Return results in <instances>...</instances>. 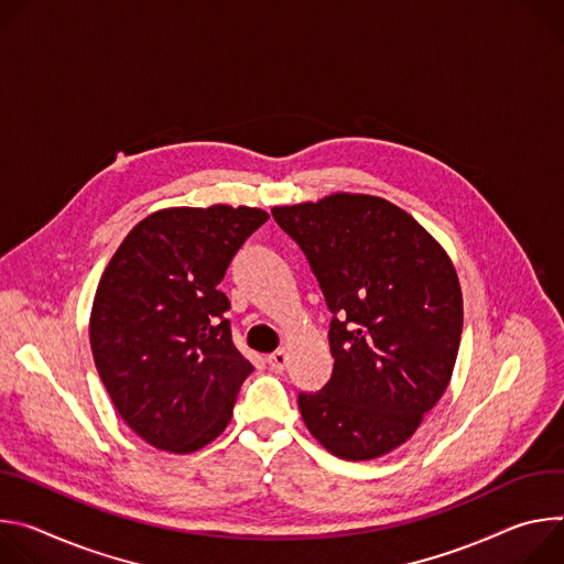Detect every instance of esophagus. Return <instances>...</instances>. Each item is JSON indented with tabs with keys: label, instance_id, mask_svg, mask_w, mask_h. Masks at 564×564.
<instances>
[{
	"label": "esophagus",
	"instance_id": "34e87169",
	"mask_svg": "<svg viewBox=\"0 0 564 564\" xmlns=\"http://www.w3.org/2000/svg\"><path fill=\"white\" fill-rule=\"evenodd\" d=\"M267 362H269V367H271L273 371L282 373V371L286 369V362H289V354H286L284 349H278V351H273V354L267 358Z\"/></svg>",
	"mask_w": 564,
	"mask_h": 564
}]
</instances>
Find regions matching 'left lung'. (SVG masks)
<instances>
[{"mask_svg":"<svg viewBox=\"0 0 564 564\" xmlns=\"http://www.w3.org/2000/svg\"><path fill=\"white\" fill-rule=\"evenodd\" d=\"M334 314L329 383L297 397L308 432L347 462L392 453L451 383L464 325L453 260L412 215L371 195L275 206Z\"/></svg>","mask_w":564,"mask_h":564,"instance_id":"left-lung-1","label":"left lung"}]
</instances>
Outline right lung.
Segmentation results:
<instances>
[{
    "mask_svg": "<svg viewBox=\"0 0 564 564\" xmlns=\"http://www.w3.org/2000/svg\"><path fill=\"white\" fill-rule=\"evenodd\" d=\"M269 213L248 206L163 208L109 260L91 306L96 369L122 421L150 446L195 453L226 430L253 371L232 345L217 289Z\"/></svg>",
    "mask_w": 564,
    "mask_h": 564,
    "instance_id": "obj_1",
    "label": "right lung"
}]
</instances>
